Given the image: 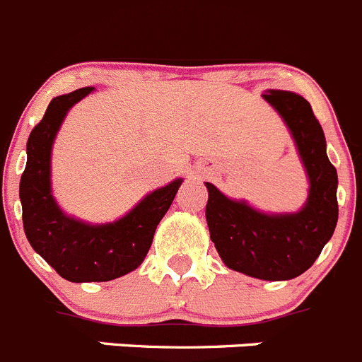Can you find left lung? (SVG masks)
<instances>
[{
	"mask_svg": "<svg viewBox=\"0 0 362 362\" xmlns=\"http://www.w3.org/2000/svg\"><path fill=\"white\" fill-rule=\"evenodd\" d=\"M288 127L309 180L296 212H262L205 182L211 239L225 266L261 280H291L314 264L337 223V171L327 157L322 124L310 103L291 90L262 94Z\"/></svg>",
	"mask_w": 362,
	"mask_h": 362,
	"instance_id": "8db88e82",
	"label": "left lung"
}]
</instances>
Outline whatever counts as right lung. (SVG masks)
Wrapping results in <instances>:
<instances>
[{
  "label": "right lung",
  "instance_id": "add662e5",
  "mask_svg": "<svg viewBox=\"0 0 362 362\" xmlns=\"http://www.w3.org/2000/svg\"><path fill=\"white\" fill-rule=\"evenodd\" d=\"M94 87L60 94L26 143V168L19 184L23 227L32 248L69 282H107L139 268L160 219L184 178H175L110 223H87L66 214L52 192V150L71 107Z\"/></svg>",
  "mask_w": 362,
  "mask_h": 362
}]
</instances>
